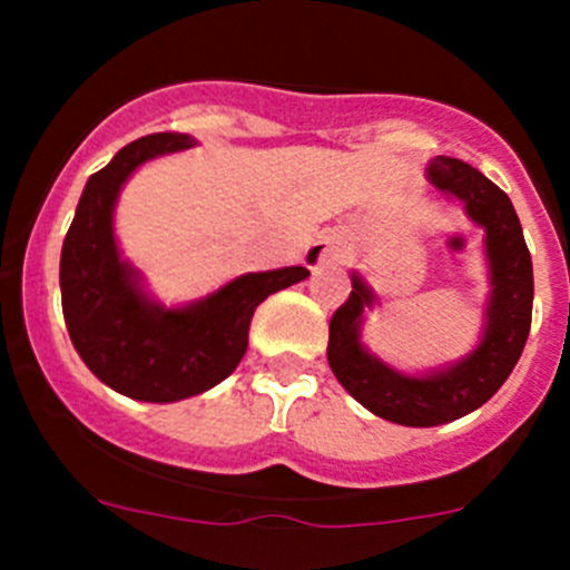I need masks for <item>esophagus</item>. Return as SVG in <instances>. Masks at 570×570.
<instances>
[{
  "mask_svg": "<svg viewBox=\"0 0 570 570\" xmlns=\"http://www.w3.org/2000/svg\"><path fill=\"white\" fill-rule=\"evenodd\" d=\"M347 250V243L338 234H327V237H320L317 243L308 245L306 250V264L308 267H322V264H333L344 256Z\"/></svg>",
  "mask_w": 570,
  "mask_h": 570,
  "instance_id": "34e87169",
  "label": "esophagus"
}]
</instances>
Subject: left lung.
<instances>
[{
    "label": "left lung",
    "instance_id": "1",
    "mask_svg": "<svg viewBox=\"0 0 570 570\" xmlns=\"http://www.w3.org/2000/svg\"><path fill=\"white\" fill-rule=\"evenodd\" d=\"M428 176L441 193L461 198L471 220L480 223L488 234L493 297L482 344L441 375L407 377L389 370L358 344L361 312L372 303L370 289L358 275L353 278V292L333 312L327 327V364L336 381L375 416L407 428L455 422L491 400L519 364L532 325V258L508 193L476 168L452 157H435Z\"/></svg>",
    "mask_w": 570,
    "mask_h": 570
}]
</instances>
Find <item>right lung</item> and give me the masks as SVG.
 Instances as JSON below:
<instances>
[{"mask_svg":"<svg viewBox=\"0 0 570 570\" xmlns=\"http://www.w3.org/2000/svg\"><path fill=\"white\" fill-rule=\"evenodd\" d=\"M193 146L157 131L115 154L85 184L60 256L62 317L88 370L115 392L142 402H176L226 381L248 350L253 312L306 267L250 273L187 308H159L137 289L112 237V206L126 176L146 159Z\"/></svg>","mask_w":570,"mask_h":570,"instance_id":"obj_1","label":"right lung"}]
</instances>
